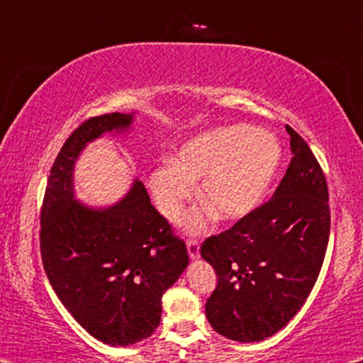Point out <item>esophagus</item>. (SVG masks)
Wrapping results in <instances>:
<instances>
[{"instance_id": "obj_1", "label": "esophagus", "mask_w": 363, "mask_h": 363, "mask_svg": "<svg viewBox=\"0 0 363 363\" xmlns=\"http://www.w3.org/2000/svg\"><path fill=\"white\" fill-rule=\"evenodd\" d=\"M187 252L192 261H196V259L200 257V245L197 240H187Z\"/></svg>"}]
</instances>
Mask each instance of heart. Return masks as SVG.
Returning <instances> with one entry per match:
<instances>
[{"mask_svg": "<svg viewBox=\"0 0 363 363\" xmlns=\"http://www.w3.org/2000/svg\"><path fill=\"white\" fill-rule=\"evenodd\" d=\"M282 148L274 135L250 125H228L199 133L181 145L169 163L150 174V189L167 220L181 218L202 179L200 196L208 205L186 221L189 233H200L218 213L235 221L252 213L277 174Z\"/></svg>", "mask_w": 363, "mask_h": 363, "instance_id": "heart-1", "label": "heart"}]
</instances>
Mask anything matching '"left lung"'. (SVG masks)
<instances>
[{
  "label": "left lung",
  "mask_w": 363,
  "mask_h": 363,
  "mask_svg": "<svg viewBox=\"0 0 363 363\" xmlns=\"http://www.w3.org/2000/svg\"><path fill=\"white\" fill-rule=\"evenodd\" d=\"M285 128L294 158L272 199L200 247L218 275L207 320L238 342H259L286 326L315 286L328 247L326 177L305 140Z\"/></svg>",
  "instance_id": "1"
}]
</instances>
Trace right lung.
<instances>
[{
	"label": "right lung",
	"instance_id": "1",
	"mask_svg": "<svg viewBox=\"0 0 363 363\" xmlns=\"http://www.w3.org/2000/svg\"><path fill=\"white\" fill-rule=\"evenodd\" d=\"M135 112L93 117L69 135L50 169L40 215V252L63 306L91 336L109 345L150 337L161 298L189 266L184 241L171 233L143 182L107 207L74 197V164L106 133L132 130Z\"/></svg>",
	"mask_w": 363,
	"mask_h": 363
}]
</instances>
